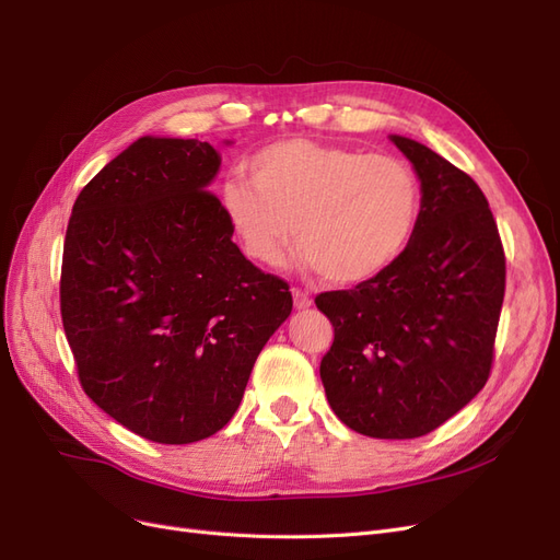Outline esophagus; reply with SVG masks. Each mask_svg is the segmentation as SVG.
I'll list each match as a JSON object with an SVG mask.
<instances>
[{"label":"esophagus","mask_w":560,"mask_h":560,"mask_svg":"<svg viewBox=\"0 0 560 560\" xmlns=\"http://www.w3.org/2000/svg\"><path fill=\"white\" fill-rule=\"evenodd\" d=\"M292 296H294V308H299V311H306V308H311V306H313V299L308 296V292L299 290V287H294V290H292Z\"/></svg>","instance_id":"34e87169"}]
</instances>
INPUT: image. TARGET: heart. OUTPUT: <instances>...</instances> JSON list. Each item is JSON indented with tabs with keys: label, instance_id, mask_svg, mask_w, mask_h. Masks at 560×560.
Returning <instances> with one entry per match:
<instances>
[{
	"label": "heart",
	"instance_id": "heart-1",
	"mask_svg": "<svg viewBox=\"0 0 560 560\" xmlns=\"http://www.w3.org/2000/svg\"><path fill=\"white\" fill-rule=\"evenodd\" d=\"M252 182L222 186V210L249 259L276 266L292 238L301 261L338 284L393 264L413 238L422 184L399 156L282 140L249 163Z\"/></svg>",
	"mask_w": 560,
	"mask_h": 560
}]
</instances>
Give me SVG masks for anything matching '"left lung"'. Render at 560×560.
Masks as SVG:
<instances>
[{
    "label": "left lung",
    "instance_id": "obj_1",
    "mask_svg": "<svg viewBox=\"0 0 560 560\" xmlns=\"http://www.w3.org/2000/svg\"><path fill=\"white\" fill-rule=\"evenodd\" d=\"M422 184L413 238L378 276L325 292L334 327L319 362L331 411L374 439L436 430L490 376L504 249L479 184L425 144L393 135Z\"/></svg>",
    "mask_w": 560,
    "mask_h": 560
}]
</instances>
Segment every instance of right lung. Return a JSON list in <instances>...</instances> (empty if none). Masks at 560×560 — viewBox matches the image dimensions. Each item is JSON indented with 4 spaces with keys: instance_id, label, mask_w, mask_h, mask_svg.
<instances>
[{
    "instance_id": "right-lung-1",
    "label": "right lung",
    "mask_w": 560,
    "mask_h": 560,
    "mask_svg": "<svg viewBox=\"0 0 560 560\" xmlns=\"http://www.w3.org/2000/svg\"><path fill=\"white\" fill-rule=\"evenodd\" d=\"M219 163L208 142L147 135L83 186L67 224L60 315L79 383L156 444L222 430L292 313L290 284L231 241L208 191Z\"/></svg>"
}]
</instances>
